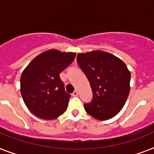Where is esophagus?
<instances>
[{"label":"esophagus","instance_id":"obj_1","mask_svg":"<svg viewBox=\"0 0 154 154\" xmlns=\"http://www.w3.org/2000/svg\"><path fill=\"white\" fill-rule=\"evenodd\" d=\"M78 95H79L78 91H75L74 92L72 93V96H73V97H76V96H78Z\"/></svg>","mask_w":154,"mask_h":154}]
</instances>
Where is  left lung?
I'll return each mask as SVG.
<instances>
[{
  "instance_id": "8db88e82",
  "label": "left lung",
  "mask_w": 154,
  "mask_h": 154,
  "mask_svg": "<svg viewBox=\"0 0 154 154\" xmlns=\"http://www.w3.org/2000/svg\"><path fill=\"white\" fill-rule=\"evenodd\" d=\"M77 63L92 89V100L84 103L86 112L100 120L115 116L124 107L130 92L128 67L118 57L103 51L79 53Z\"/></svg>"
}]
</instances>
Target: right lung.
Segmentation results:
<instances>
[{
	"instance_id": "add662e5",
	"label": "right lung",
	"mask_w": 154,
	"mask_h": 154,
	"mask_svg": "<svg viewBox=\"0 0 154 154\" xmlns=\"http://www.w3.org/2000/svg\"><path fill=\"white\" fill-rule=\"evenodd\" d=\"M74 53L51 49L36 57L20 78V92L26 107L38 117L53 120L65 112L71 95L60 73L73 62Z\"/></svg>"
}]
</instances>
